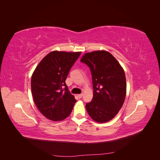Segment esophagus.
Wrapping results in <instances>:
<instances>
[{
  "mask_svg": "<svg viewBox=\"0 0 160 160\" xmlns=\"http://www.w3.org/2000/svg\"><path fill=\"white\" fill-rule=\"evenodd\" d=\"M77 97H78V98L80 99V98H82V97H83V94H79V95H77Z\"/></svg>",
  "mask_w": 160,
  "mask_h": 160,
  "instance_id": "34e87169",
  "label": "esophagus"
}]
</instances>
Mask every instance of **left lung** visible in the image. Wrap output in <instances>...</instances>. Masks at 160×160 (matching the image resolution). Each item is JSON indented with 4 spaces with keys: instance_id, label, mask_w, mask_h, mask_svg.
<instances>
[{
    "instance_id": "obj_1",
    "label": "left lung",
    "mask_w": 160,
    "mask_h": 160,
    "mask_svg": "<svg viewBox=\"0 0 160 160\" xmlns=\"http://www.w3.org/2000/svg\"><path fill=\"white\" fill-rule=\"evenodd\" d=\"M81 61L91 69L93 97L86 103L87 111L98 123L108 122L115 118L126 96V79L123 67L108 51L86 52Z\"/></svg>"
}]
</instances>
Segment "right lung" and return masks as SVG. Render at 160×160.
I'll return each instance as SVG.
<instances>
[{
    "label": "right lung",
    "mask_w": 160,
    "mask_h": 160,
    "mask_svg": "<svg viewBox=\"0 0 160 160\" xmlns=\"http://www.w3.org/2000/svg\"><path fill=\"white\" fill-rule=\"evenodd\" d=\"M81 52L54 51L41 61L31 77L33 100L48 119L62 121L71 114L76 102L65 83L69 71Z\"/></svg>",
    "instance_id": "add662e5"
}]
</instances>
